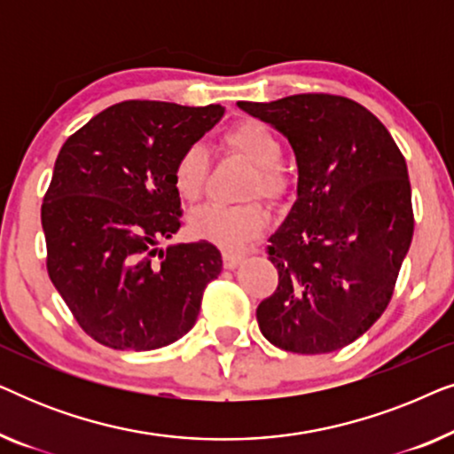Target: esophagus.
I'll return each instance as SVG.
<instances>
[{"mask_svg":"<svg viewBox=\"0 0 454 454\" xmlns=\"http://www.w3.org/2000/svg\"><path fill=\"white\" fill-rule=\"evenodd\" d=\"M241 260H244V254L223 252V264H225V269H235V266L241 264Z\"/></svg>","mask_w":454,"mask_h":454,"instance_id":"34e87169","label":"esophagus"}]
</instances>
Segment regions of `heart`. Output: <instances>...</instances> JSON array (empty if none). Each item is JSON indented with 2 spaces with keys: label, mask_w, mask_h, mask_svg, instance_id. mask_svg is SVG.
Returning a JSON list of instances; mask_svg holds the SVG:
<instances>
[{
  "label": "heart",
  "mask_w": 454,
  "mask_h": 454,
  "mask_svg": "<svg viewBox=\"0 0 454 454\" xmlns=\"http://www.w3.org/2000/svg\"><path fill=\"white\" fill-rule=\"evenodd\" d=\"M223 142L229 151L239 154L256 167L250 184V194L277 198L285 190V173L281 169L283 146L277 134L258 120H241L223 134ZM208 159L200 145L185 146L173 163V190L184 200H196L202 194L207 182ZM266 213L260 204H241V207H223V204H204L190 215V231L200 239L238 250L262 231Z\"/></svg>",
  "instance_id": "1"
}]
</instances>
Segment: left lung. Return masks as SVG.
<instances>
[{"mask_svg":"<svg viewBox=\"0 0 454 454\" xmlns=\"http://www.w3.org/2000/svg\"><path fill=\"white\" fill-rule=\"evenodd\" d=\"M270 123L297 160V198L270 235L275 294L260 301V333L278 349L331 353L387 309L413 238L411 184L393 136L347 97L308 92L239 101Z\"/></svg>","mask_w":454,"mask_h":454,"instance_id":"obj_1","label":"left lung"}]
</instances>
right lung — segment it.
<instances>
[{"mask_svg":"<svg viewBox=\"0 0 454 454\" xmlns=\"http://www.w3.org/2000/svg\"><path fill=\"white\" fill-rule=\"evenodd\" d=\"M225 107L111 105L64 142L43 198L47 272L82 331L111 349L151 351L196 325L223 269L208 241L160 250L182 227L173 163Z\"/></svg>","mask_w":454,"mask_h":454,"instance_id":"1","label":"right lung"}]
</instances>
